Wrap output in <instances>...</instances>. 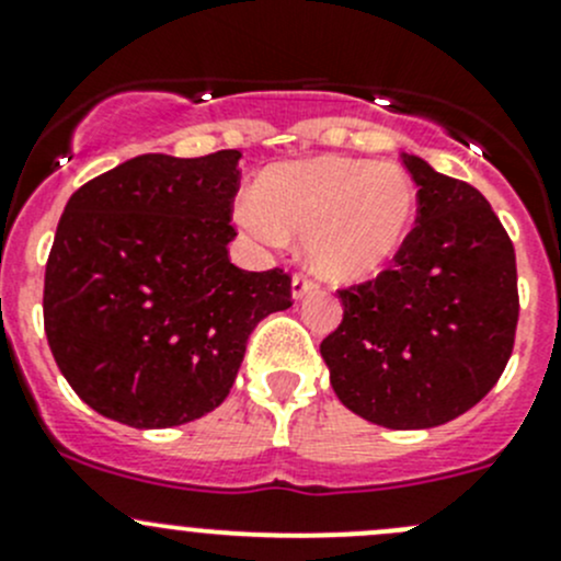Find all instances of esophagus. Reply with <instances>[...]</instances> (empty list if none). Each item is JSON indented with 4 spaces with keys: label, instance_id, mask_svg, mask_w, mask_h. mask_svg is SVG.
Listing matches in <instances>:
<instances>
[{
    "label": "esophagus",
    "instance_id": "esophagus-1",
    "mask_svg": "<svg viewBox=\"0 0 561 561\" xmlns=\"http://www.w3.org/2000/svg\"><path fill=\"white\" fill-rule=\"evenodd\" d=\"M309 290H314V282L307 274L293 276V298H304Z\"/></svg>",
    "mask_w": 561,
    "mask_h": 561
}]
</instances>
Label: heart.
<instances>
[{"label":"heart","instance_id":"obj_1","mask_svg":"<svg viewBox=\"0 0 561 561\" xmlns=\"http://www.w3.org/2000/svg\"><path fill=\"white\" fill-rule=\"evenodd\" d=\"M241 225L265 244L307 236L309 263L331 279H360L388 263L415 219V186L393 165L320 157L271 171L260 197L239 206Z\"/></svg>","mask_w":561,"mask_h":561}]
</instances>
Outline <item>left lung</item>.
I'll return each mask as SVG.
<instances>
[{
  "label": "left lung",
  "mask_w": 561,
  "mask_h": 561,
  "mask_svg": "<svg viewBox=\"0 0 561 561\" xmlns=\"http://www.w3.org/2000/svg\"><path fill=\"white\" fill-rule=\"evenodd\" d=\"M417 219L390 268L342 287L320 344L339 401L386 428H432L472 410L505 371L518 325L516 249L467 181L401 154Z\"/></svg>",
  "instance_id": "left-lung-1"
}]
</instances>
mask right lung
I'll return each mask as SVG.
<instances>
[{
    "instance_id": "add662e5",
    "label": "right lung",
    "mask_w": 561,
    "mask_h": 561,
    "mask_svg": "<svg viewBox=\"0 0 561 561\" xmlns=\"http://www.w3.org/2000/svg\"><path fill=\"white\" fill-rule=\"evenodd\" d=\"M241 151L140 154L67 201L45 263L48 347L92 410L168 428L225 401L290 274L230 263Z\"/></svg>"
}]
</instances>
